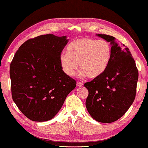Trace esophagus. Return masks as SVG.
Instances as JSON below:
<instances>
[{"label":"esophagus","instance_id":"34e87169","mask_svg":"<svg viewBox=\"0 0 148 148\" xmlns=\"http://www.w3.org/2000/svg\"><path fill=\"white\" fill-rule=\"evenodd\" d=\"M77 86H83V83L81 82H77Z\"/></svg>","mask_w":148,"mask_h":148}]
</instances>
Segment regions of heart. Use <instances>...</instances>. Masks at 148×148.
Segmentation results:
<instances>
[{"mask_svg": "<svg viewBox=\"0 0 148 148\" xmlns=\"http://www.w3.org/2000/svg\"><path fill=\"white\" fill-rule=\"evenodd\" d=\"M112 48L105 40L86 38L75 40L60 56V64L68 76H74L79 67L80 76L95 79L106 71L112 58Z\"/></svg>", "mask_w": 148, "mask_h": 148, "instance_id": "1", "label": "heart"}]
</instances>
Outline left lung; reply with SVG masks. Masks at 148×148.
I'll list each match as a JSON object with an SVG mask.
<instances>
[{
	"label": "left lung",
	"mask_w": 148,
	"mask_h": 148,
	"mask_svg": "<svg viewBox=\"0 0 148 148\" xmlns=\"http://www.w3.org/2000/svg\"><path fill=\"white\" fill-rule=\"evenodd\" d=\"M112 44V58L102 76L84 86L88 90L86 106L92 118L112 123L124 115L136 98L138 70L129 48L110 35L98 34Z\"/></svg>",
	"instance_id": "obj_1"
}]
</instances>
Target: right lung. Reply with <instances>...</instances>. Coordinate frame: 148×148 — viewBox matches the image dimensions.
Listing matches in <instances>:
<instances>
[{
  "instance_id": "obj_1",
  "label": "right lung",
  "mask_w": 148,
  "mask_h": 148,
  "mask_svg": "<svg viewBox=\"0 0 148 148\" xmlns=\"http://www.w3.org/2000/svg\"><path fill=\"white\" fill-rule=\"evenodd\" d=\"M67 42L66 36L41 35L28 39L15 53L10 66L12 98L30 120H51L76 87L60 64Z\"/></svg>"
}]
</instances>
